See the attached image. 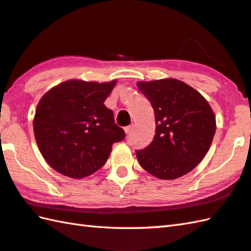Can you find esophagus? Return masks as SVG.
Wrapping results in <instances>:
<instances>
[{"instance_id":"esophagus-1","label":"esophagus","mask_w":251,"mask_h":251,"mask_svg":"<svg viewBox=\"0 0 251 251\" xmlns=\"http://www.w3.org/2000/svg\"><path fill=\"white\" fill-rule=\"evenodd\" d=\"M131 129H132V126H131V125H129V126H126L125 128H124V130H125L126 134H129V132L131 131Z\"/></svg>"}]
</instances>
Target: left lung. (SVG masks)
Here are the masks:
<instances>
[{"mask_svg": "<svg viewBox=\"0 0 251 251\" xmlns=\"http://www.w3.org/2000/svg\"><path fill=\"white\" fill-rule=\"evenodd\" d=\"M139 91L154 110L153 141L136 155L141 168L160 179L189 173L207 154L217 128L208 101L174 78L138 81Z\"/></svg>", "mask_w": 251, "mask_h": 251, "instance_id": "1", "label": "left lung"}]
</instances>
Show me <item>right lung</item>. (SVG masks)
<instances>
[{
    "instance_id": "add662e5",
    "label": "right lung",
    "mask_w": 251,
    "mask_h": 251,
    "mask_svg": "<svg viewBox=\"0 0 251 251\" xmlns=\"http://www.w3.org/2000/svg\"><path fill=\"white\" fill-rule=\"evenodd\" d=\"M116 80L72 79L58 83L39 101L33 119L38 148L47 163L72 178H82L101 169L114 142L125 131L114 123L104 101Z\"/></svg>"
}]
</instances>
